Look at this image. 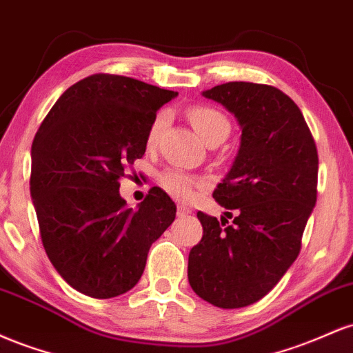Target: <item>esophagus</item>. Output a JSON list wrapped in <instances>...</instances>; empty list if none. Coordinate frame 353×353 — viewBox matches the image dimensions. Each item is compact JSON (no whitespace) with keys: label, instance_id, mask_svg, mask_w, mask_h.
<instances>
[{"label":"esophagus","instance_id":"obj_1","mask_svg":"<svg viewBox=\"0 0 353 353\" xmlns=\"http://www.w3.org/2000/svg\"><path fill=\"white\" fill-rule=\"evenodd\" d=\"M190 212H192V210H190L188 205H177V217H185L189 216Z\"/></svg>","mask_w":353,"mask_h":353}]
</instances>
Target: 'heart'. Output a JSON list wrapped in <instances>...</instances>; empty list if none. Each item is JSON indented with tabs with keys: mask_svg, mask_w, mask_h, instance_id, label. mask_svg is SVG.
Listing matches in <instances>:
<instances>
[{
	"mask_svg": "<svg viewBox=\"0 0 353 353\" xmlns=\"http://www.w3.org/2000/svg\"><path fill=\"white\" fill-rule=\"evenodd\" d=\"M188 117L194 129L199 132V136L209 145H217L222 141L228 139L230 132V121L219 109L210 106H192L188 109ZM165 123H168V114L164 111L157 112L154 116L152 123L148 129V136H145L148 148H154L157 144ZM159 184L163 185V189L169 196L176 197L179 201H189L196 192V189L201 185V181L188 172L179 171V169H169V171H164L159 176Z\"/></svg>",
	"mask_w": 353,
	"mask_h": 353,
	"instance_id": "obj_1",
	"label": "heart"
}]
</instances>
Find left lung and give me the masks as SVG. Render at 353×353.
Returning a JSON list of instances; mask_svg holds the SVG:
<instances>
[{"mask_svg":"<svg viewBox=\"0 0 353 353\" xmlns=\"http://www.w3.org/2000/svg\"><path fill=\"white\" fill-rule=\"evenodd\" d=\"M202 94L237 117L242 137L232 169L212 194L234 221L197 212L204 236L190 249L188 277L205 302L239 309L265 297L301 252L317 201V145L281 89L234 81Z\"/></svg>","mask_w":353,"mask_h":353,"instance_id":"8db88e82","label":"left lung"}]
</instances>
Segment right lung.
Segmentation results:
<instances>
[{
    "label": "right lung",
    "instance_id": "obj_1",
    "mask_svg": "<svg viewBox=\"0 0 353 353\" xmlns=\"http://www.w3.org/2000/svg\"><path fill=\"white\" fill-rule=\"evenodd\" d=\"M177 92L117 74L88 76L63 92L31 145L30 190L51 264L72 289L111 299L139 282L176 204L152 188L128 208L119 179L145 152L157 109Z\"/></svg>",
    "mask_w": 353,
    "mask_h": 353
}]
</instances>
